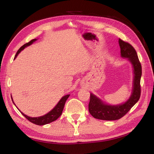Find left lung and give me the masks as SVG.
<instances>
[{"label":"left lung","mask_w":154,"mask_h":154,"mask_svg":"<svg viewBox=\"0 0 154 154\" xmlns=\"http://www.w3.org/2000/svg\"><path fill=\"white\" fill-rule=\"evenodd\" d=\"M121 56L128 58L134 69L133 89L131 96L124 103L118 105H110L103 103L93 94H90L89 111L97 119L115 120L123 117L132 107L138 102L141 94L140 79L142 76V65L139 61L135 49L132 45L119 39Z\"/></svg>","instance_id":"left-lung-1"}]
</instances>
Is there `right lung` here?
Masks as SVG:
<instances>
[{
    "mask_svg": "<svg viewBox=\"0 0 154 154\" xmlns=\"http://www.w3.org/2000/svg\"><path fill=\"white\" fill-rule=\"evenodd\" d=\"M35 40H36V39H33V40H32L31 41L28 42V43L25 44L24 45H23L18 50V51L16 52V54L15 55L14 59L17 57V55L20 53V52L24 50L26 47H27V46H28V45H30L32 44H33V42H34ZM69 95L70 94H67V95H65L64 97H62L60 99V100L59 101L58 103L57 104V105L55 106L51 111H50V112L47 113L46 114H45V115H44V116H42L40 117H33L32 118V117H30L27 115H26V114L22 112L20 110V112L22 113V115L26 118V119L29 121H30V122H32L33 124H36V125H39V126L45 125V124H49L50 122H54V121H55V120H56L61 115L64 106H65V102H66V100L68 99V97H69ZM11 99H12L13 103H14V101H13L12 97H11ZM14 105H15V104H14Z\"/></svg>",
    "mask_w": 154,
    "mask_h": 154,
    "instance_id": "add662e5",
    "label": "right lung"
}]
</instances>
